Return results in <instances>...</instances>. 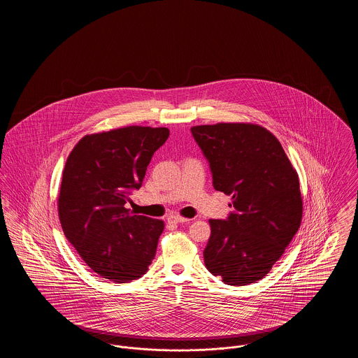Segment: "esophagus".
Segmentation results:
<instances>
[{
  "instance_id": "34e87169",
  "label": "esophagus",
  "mask_w": 358,
  "mask_h": 358,
  "mask_svg": "<svg viewBox=\"0 0 358 358\" xmlns=\"http://www.w3.org/2000/svg\"><path fill=\"white\" fill-rule=\"evenodd\" d=\"M189 222V219L182 217V216H178V215H171V216L168 217V222H169V224H178V222Z\"/></svg>"
}]
</instances>
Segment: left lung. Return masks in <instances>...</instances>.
<instances>
[{
    "label": "left lung",
    "instance_id": "left-lung-1",
    "mask_svg": "<svg viewBox=\"0 0 358 358\" xmlns=\"http://www.w3.org/2000/svg\"><path fill=\"white\" fill-rule=\"evenodd\" d=\"M213 187L231 196L227 220H209L204 250L209 273L229 286L263 279L298 232L303 203L299 177L280 142L254 123L193 126Z\"/></svg>",
    "mask_w": 358,
    "mask_h": 358
}]
</instances>
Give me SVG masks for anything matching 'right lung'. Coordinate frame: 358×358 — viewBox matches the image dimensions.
<instances>
[{
  "label": "right lung",
  "instance_id": "1",
  "mask_svg": "<svg viewBox=\"0 0 358 358\" xmlns=\"http://www.w3.org/2000/svg\"><path fill=\"white\" fill-rule=\"evenodd\" d=\"M166 127L127 126L83 136L69 153L57 199L66 238L102 278L126 283L148 271L162 220L126 208L139 189Z\"/></svg>",
  "mask_w": 358,
  "mask_h": 358
}]
</instances>
